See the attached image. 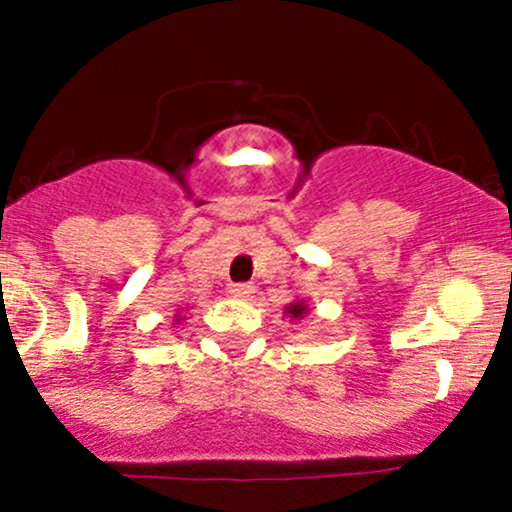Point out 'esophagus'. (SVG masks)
Returning a JSON list of instances; mask_svg holds the SVG:
<instances>
[{
  "mask_svg": "<svg viewBox=\"0 0 512 512\" xmlns=\"http://www.w3.org/2000/svg\"><path fill=\"white\" fill-rule=\"evenodd\" d=\"M231 296L236 298V301H250L252 293H255V286L252 284H231Z\"/></svg>",
  "mask_w": 512,
  "mask_h": 512,
  "instance_id": "34e87169",
  "label": "esophagus"
}]
</instances>
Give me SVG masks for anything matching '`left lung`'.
<instances>
[{
  "instance_id": "obj_1",
  "label": "left lung",
  "mask_w": 512,
  "mask_h": 512,
  "mask_svg": "<svg viewBox=\"0 0 512 512\" xmlns=\"http://www.w3.org/2000/svg\"><path fill=\"white\" fill-rule=\"evenodd\" d=\"M305 313H308V301H303V298H296L284 308V315L291 317V320H301Z\"/></svg>"
}]
</instances>
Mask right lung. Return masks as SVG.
<instances>
[{"label": "right lung", "instance_id": "right-lung-1", "mask_svg": "<svg viewBox=\"0 0 512 512\" xmlns=\"http://www.w3.org/2000/svg\"><path fill=\"white\" fill-rule=\"evenodd\" d=\"M173 320H175V322H173V325H180V322H182V320H185V315H182V313H180V310H178V313H175V317H173Z\"/></svg>", "mask_w": 512, "mask_h": 512}]
</instances>
